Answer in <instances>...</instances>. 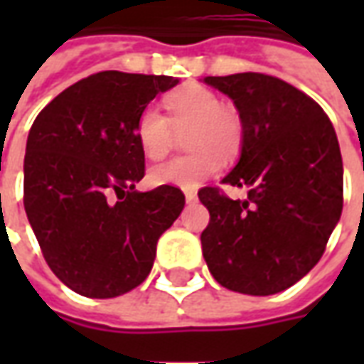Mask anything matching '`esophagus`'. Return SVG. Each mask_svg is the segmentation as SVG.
<instances>
[{
	"label": "esophagus",
	"instance_id": "1",
	"mask_svg": "<svg viewBox=\"0 0 364 364\" xmlns=\"http://www.w3.org/2000/svg\"><path fill=\"white\" fill-rule=\"evenodd\" d=\"M197 193H195V191H185V200H187V203H197Z\"/></svg>",
	"mask_w": 364,
	"mask_h": 364
}]
</instances>
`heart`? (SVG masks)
<instances>
[{"mask_svg":"<svg viewBox=\"0 0 364 364\" xmlns=\"http://www.w3.org/2000/svg\"><path fill=\"white\" fill-rule=\"evenodd\" d=\"M167 117L146 107L136 117L134 138L148 159H161L171 150L175 130L189 128L187 146L193 154L154 166L148 173L151 185L197 189L224 167V158L242 150L244 122L236 109L220 103V97L200 85H185L166 97Z\"/></svg>","mask_w":364,"mask_h":364,"instance_id":"heart-1","label":"heart"}]
</instances>
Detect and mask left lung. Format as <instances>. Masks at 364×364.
<instances>
[{
    "instance_id": "obj_1",
    "label": "left lung",
    "mask_w": 364,
    "mask_h": 364,
    "mask_svg": "<svg viewBox=\"0 0 364 364\" xmlns=\"http://www.w3.org/2000/svg\"><path fill=\"white\" fill-rule=\"evenodd\" d=\"M205 83L228 95L244 122L240 159L222 183L245 187L247 198L198 191L210 213L203 255L222 287L277 294L312 271L341 216L336 130L314 99L273 75H208Z\"/></svg>"
}]
</instances>
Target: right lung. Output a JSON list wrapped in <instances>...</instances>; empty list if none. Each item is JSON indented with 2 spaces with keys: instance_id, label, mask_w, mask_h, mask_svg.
I'll return each instance as SVG.
<instances>
[{
  "instance_id": "add662e5",
  "label": "right lung",
  "mask_w": 364,
  "mask_h": 364,
  "mask_svg": "<svg viewBox=\"0 0 364 364\" xmlns=\"http://www.w3.org/2000/svg\"><path fill=\"white\" fill-rule=\"evenodd\" d=\"M179 80L99 72L38 112L25 151V213L52 273L77 294L114 298L150 274L156 245L181 214L171 185L140 193L136 117Z\"/></svg>"
}]
</instances>
